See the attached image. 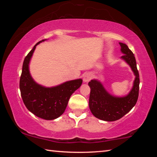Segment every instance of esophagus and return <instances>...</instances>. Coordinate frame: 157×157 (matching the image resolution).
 <instances>
[{
	"label": "esophagus",
	"instance_id": "1",
	"mask_svg": "<svg viewBox=\"0 0 157 157\" xmlns=\"http://www.w3.org/2000/svg\"><path fill=\"white\" fill-rule=\"evenodd\" d=\"M91 75H90L89 73L85 74V75L83 77V81H84V82H89L90 80H91Z\"/></svg>",
	"mask_w": 157,
	"mask_h": 157
}]
</instances>
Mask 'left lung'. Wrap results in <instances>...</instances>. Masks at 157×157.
Returning a JSON list of instances; mask_svg holds the SVG:
<instances>
[{"label":"left lung","instance_id":"left-lung-1","mask_svg":"<svg viewBox=\"0 0 157 157\" xmlns=\"http://www.w3.org/2000/svg\"><path fill=\"white\" fill-rule=\"evenodd\" d=\"M123 55L121 58L128 64L135 75L131 91L125 96L117 97L111 95L98 79L89 82L91 88L89 105L95 117L105 121H115L121 118L134 107L139 98V74L136 59L125 44L119 43Z\"/></svg>","mask_w":157,"mask_h":157}]
</instances>
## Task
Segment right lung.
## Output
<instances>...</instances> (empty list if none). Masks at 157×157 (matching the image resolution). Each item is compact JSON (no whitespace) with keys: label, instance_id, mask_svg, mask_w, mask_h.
Here are the masks:
<instances>
[{"label":"right lung","instance_id":"add662e5","mask_svg":"<svg viewBox=\"0 0 157 157\" xmlns=\"http://www.w3.org/2000/svg\"><path fill=\"white\" fill-rule=\"evenodd\" d=\"M46 40L38 42L25 57L19 88L23 101L28 109L39 118L50 121L62 115L71 95L82 85V79L67 81L52 87L44 86L34 80L29 70V64L36 46Z\"/></svg>","mask_w":157,"mask_h":157}]
</instances>
